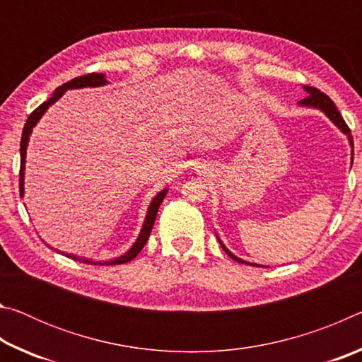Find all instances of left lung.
I'll list each match as a JSON object with an SVG mask.
<instances>
[{
    "mask_svg": "<svg viewBox=\"0 0 362 362\" xmlns=\"http://www.w3.org/2000/svg\"><path fill=\"white\" fill-rule=\"evenodd\" d=\"M305 90L306 93H308V95L305 97V99H302L300 100L298 103L302 107H313V108H320L321 112H324L326 113V116L327 118L334 122V124L339 127V129L343 132V134H346L348 136V139H350V144L353 145V137H351V131H350V127L346 126V122H345V119L341 118V115H340V112L339 110H337V107H335V103L329 99V97L324 94V93H321L320 89H316V88H311V86H305ZM218 243H220V246L223 247V250L226 254H228L233 260H236V262H240V263H247V262H244V260H241V259H238L236 255H233L228 249H226L225 246H223V243L218 240ZM247 265H252L254 267V263H247ZM257 267V265H255Z\"/></svg>",
    "mask_w": 362,
    "mask_h": 362,
    "instance_id": "obj_1",
    "label": "left lung"
}]
</instances>
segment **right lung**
Returning a JSON list of instances; mask_svg holds the SVG:
<instances>
[{"instance_id": "obj_1", "label": "right lung", "mask_w": 362, "mask_h": 362, "mask_svg": "<svg viewBox=\"0 0 362 362\" xmlns=\"http://www.w3.org/2000/svg\"><path fill=\"white\" fill-rule=\"evenodd\" d=\"M108 81L105 79V75L103 73H88V75H83V76H78L75 79H71V81L65 83L62 86H59V88L56 89V93L52 94V97L46 102H42L41 105L33 110L32 113H30L28 119L25 122V126H23V131H22V139H21V179H19V188H21V196H23V175H25V153H27V145H28V137L30 134H32V129L35 127L36 122L40 121V118L42 115H45L46 110L52 105L54 102H57V99H60V97L64 95V93L66 89H79V88H97V86H103L107 84ZM168 189H163V192H159L155 198H153L151 204L148 207V212H146V218L144 222V226H142V231H140V235L137 238V241L134 243V246L127 250V252L124 255L118 257V259L115 260H108V262H93L89 259H81V257H76L73 254H64L66 257H70V259L73 260H78V262H84V263H97V265H121V263H127L131 262L132 259H136V257L139 255L140 250L144 249V246L146 244V241H148V236L151 233V228L153 225H155V220H156V214H158V209L159 206H161L164 196H166Z\"/></svg>"}]
</instances>
